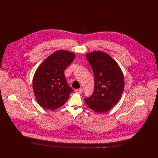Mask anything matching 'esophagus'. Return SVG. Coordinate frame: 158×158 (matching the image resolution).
I'll list each match as a JSON object with an SVG mask.
<instances>
[{"label": "esophagus", "instance_id": "obj_1", "mask_svg": "<svg viewBox=\"0 0 158 158\" xmlns=\"http://www.w3.org/2000/svg\"><path fill=\"white\" fill-rule=\"evenodd\" d=\"M75 92L76 93H78V94H81L83 92V89L82 88H80V89H76L75 90Z\"/></svg>", "mask_w": 158, "mask_h": 158}]
</instances>
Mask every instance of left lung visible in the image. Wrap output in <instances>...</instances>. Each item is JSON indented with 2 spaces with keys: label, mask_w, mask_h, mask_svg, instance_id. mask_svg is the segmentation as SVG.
<instances>
[{
  "label": "left lung",
  "mask_w": 158,
  "mask_h": 158,
  "mask_svg": "<svg viewBox=\"0 0 158 158\" xmlns=\"http://www.w3.org/2000/svg\"><path fill=\"white\" fill-rule=\"evenodd\" d=\"M92 68L95 88L85 102L93 111L104 113L110 110L120 99L124 79L118 63L107 53L95 51L86 54Z\"/></svg>",
  "instance_id": "obj_1"
}]
</instances>
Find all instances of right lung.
<instances>
[{
	"instance_id": "1",
	"label": "right lung",
	"mask_w": 158,
	"mask_h": 158,
	"mask_svg": "<svg viewBox=\"0 0 158 158\" xmlns=\"http://www.w3.org/2000/svg\"><path fill=\"white\" fill-rule=\"evenodd\" d=\"M75 58V54L60 50L49 56L38 68L32 88L43 108L53 111L68 101L73 89L66 82L64 72Z\"/></svg>"
}]
</instances>
